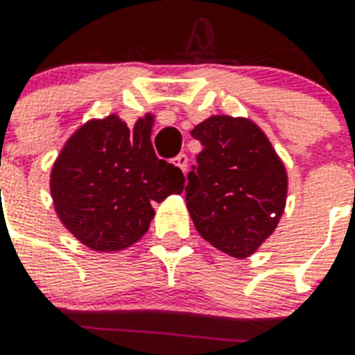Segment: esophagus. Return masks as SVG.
Segmentation results:
<instances>
[{"instance_id": "obj_1", "label": "esophagus", "mask_w": 355, "mask_h": 355, "mask_svg": "<svg viewBox=\"0 0 355 355\" xmlns=\"http://www.w3.org/2000/svg\"><path fill=\"white\" fill-rule=\"evenodd\" d=\"M175 166L180 167L182 171H186V169H188V156L184 155V153H180V155L175 158Z\"/></svg>"}]
</instances>
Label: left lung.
<instances>
[{"instance_id": "obj_1", "label": "left lung", "mask_w": 355, "mask_h": 355, "mask_svg": "<svg viewBox=\"0 0 355 355\" xmlns=\"http://www.w3.org/2000/svg\"><path fill=\"white\" fill-rule=\"evenodd\" d=\"M202 150L188 173L186 206L197 232L232 258H248L278 227L287 171L248 118L210 116L191 130Z\"/></svg>"}]
</instances>
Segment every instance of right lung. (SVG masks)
Instances as JSON below:
<instances>
[{"label": "right lung", "mask_w": 355, "mask_h": 355, "mask_svg": "<svg viewBox=\"0 0 355 355\" xmlns=\"http://www.w3.org/2000/svg\"><path fill=\"white\" fill-rule=\"evenodd\" d=\"M153 116L134 128L119 116L80 125L53 164L49 189L58 219L92 250L116 252L149 230L153 202L184 189L182 171L158 160L150 144Z\"/></svg>", "instance_id": "obj_1"}]
</instances>
